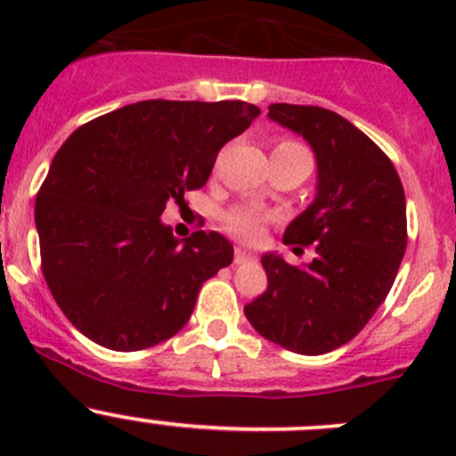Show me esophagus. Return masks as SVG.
<instances>
[{
  "label": "esophagus",
  "instance_id": "1",
  "mask_svg": "<svg viewBox=\"0 0 456 456\" xmlns=\"http://www.w3.org/2000/svg\"><path fill=\"white\" fill-rule=\"evenodd\" d=\"M251 260H254V256H251L247 249H242V247H238V249H236V265H245V262H251Z\"/></svg>",
  "mask_w": 456,
  "mask_h": 456
}]
</instances>
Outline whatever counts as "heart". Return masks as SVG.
Returning a JSON list of instances; mask_svg holds the SVG:
<instances>
[{"label": "heart", "mask_w": 456, "mask_h": 456, "mask_svg": "<svg viewBox=\"0 0 456 456\" xmlns=\"http://www.w3.org/2000/svg\"><path fill=\"white\" fill-rule=\"evenodd\" d=\"M278 147H300L297 142L282 141ZM269 216L265 211L256 209V207H236L229 214H224V229L236 236L245 238V240H257L262 233V224L266 223Z\"/></svg>", "instance_id": "obj_1"}]
</instances>
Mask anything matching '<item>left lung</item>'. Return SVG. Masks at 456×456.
Returning <instances> with one entry per match:
<instances>
[{
    "label": "left lung",
    "mask_w": 456,
    "mask_h": 456,
    "mask_svg": "<svg viewBox=\"0 0 456 456\" xmlns=\"http://www.w3.org/2000/svg\"><path fill=\"white\" fill-rule=\"evenodd\" d=\"M269 118L315 154V199L284 232L287 245H315V257L293 266L262 256L269 284L245 315L269 342L324 355L351 342L388 296L406 254V196L388 156L339 114L273 103Z\"/></svg>",
    "instance_id": "8db88e82"
}]
</instances>
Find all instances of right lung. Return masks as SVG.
Here are the masks:
<instances>
[{
  "label": "right lung",
  "instance_id": "add662e5",
  "mask_svg": "<svg viewBox=\"0 0 456 456\" xmlns=\"http://www.w3.org/2000/svg\"><path fill=\"white\" fill-rule=\"evenodd\" d=\"M245 101H141L72 132L35 202L41 271L68 320L99 346L141 351L176 335L205 280L233 260L218 232L178 240L160 214L200 190Z\"/></svg>",
  "mask_w": 456,
  "mask_h": 456
}]
</instances>
